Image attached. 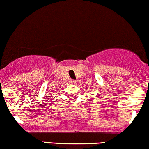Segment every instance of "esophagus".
<instances>
[{
	"mask_svg": "<svg viewBox=\"0 0 149 149\" xmlns=\"http://www.w3.org/2000/svg\"><path fill=\"white\" fill-rule=\"evenodd\" d=\"M70 82H71V84H73V85H75V84L76 83V81L74 80H70Z\"/></svg>",
	"mask_w": 149,
	"mask_h": 149,
	"instance_id": "esophagus-1",
	"label": "esophagus"
}]
</instances>
